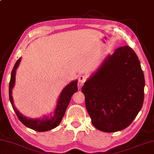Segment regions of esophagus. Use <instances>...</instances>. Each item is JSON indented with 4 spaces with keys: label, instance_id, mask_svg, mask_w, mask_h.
Masks as SVG:
<instances>
[{
    "label": "esophagus",
    "instance_id": "1",
    "mask_svg": "<svg viewBox=\"0 0 154 154\" xmlns=\"http://www.w3.org/2000/svg\"><path fill=\"white\" fill-rule=\"evenodd\" d=\"M86 79L87 77L85 76V75H80V76H79V78H78V79H79V82L80 83H84V82H86Z\"/></svg>",
    "mask_w": 154,
    "mask_h": 154
}]
</instances>
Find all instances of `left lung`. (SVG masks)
I'll return each instance as SVG.
<instances>
[{
    "label": "left lung",
    "mask_w": 154,
    "mask_h": 154,
    "mask_svg": "<svg viewBox=\"0 0 154 154\" xmlns=\"http://www.w3.org/2000/svg\"><path fill=\"white\" fill-rule=\"evenodd\" d=\"M145 85L138 57L129 46L108 55L82 88L94 127L116 132L128 127L141 110Z\"/></svg>",
    "instance_id": "left-lung-1"
}]
</instances>
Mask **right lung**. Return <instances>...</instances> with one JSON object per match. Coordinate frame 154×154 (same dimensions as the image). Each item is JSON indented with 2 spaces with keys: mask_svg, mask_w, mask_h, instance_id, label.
<instances>
[{
  "mask_svg": "<svg viewBox=\"0 0 154 154\" xmlns=\"http://www.w3.org/2000/svg\"><path fill=\"white\" fill-rule=\"evenodd\" d=\"M21 58H19L16 62L12 71L11 73V79L9 86V96L11 106L13 107L14 111L17 114L19 120L26 126L29 128H32L34 131L39 132L47 131L54 128L58 126L62 120V118L65 114L66 109L69 104L71 97L73 94L78 91L77 88V80L71 82L69 84H68L64 88L59 96L58 101H57V107L55 109L53 115H50V117L43 116L42 118L39 119H32L28 118L26 116H23L16 109L14 104V100L12 98V89L15 84V76L16 72L18 65L20 62Z\"/></svg>",
  "mask_w": 154,
  "mask_h": 154,
  "instance_id": "add662e5",
  "label": "right lung"
}]
</instances>
